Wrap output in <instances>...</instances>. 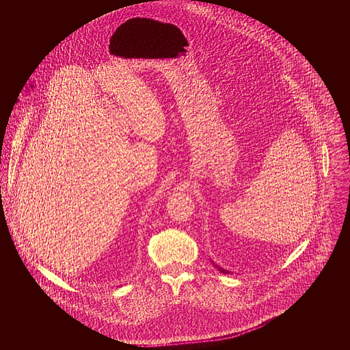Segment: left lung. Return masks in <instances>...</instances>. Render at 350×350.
Returning <instances> with one entry per match:
<instances>
[{"mask_svg":"<svg viewBox=\"0 0 350 350\" xmlns=\"http://www.w3.org/2000/svg\"><path fill=\"white\" fill-rule=\"evenodd\" d=\"M219 270H220V271H223V273H227L224 269H220V267H219Z\"/></svg>","mask_w":350,"mask_h":350,"instance_id":"8db88e82","label":"left lung"}]
</instances>
